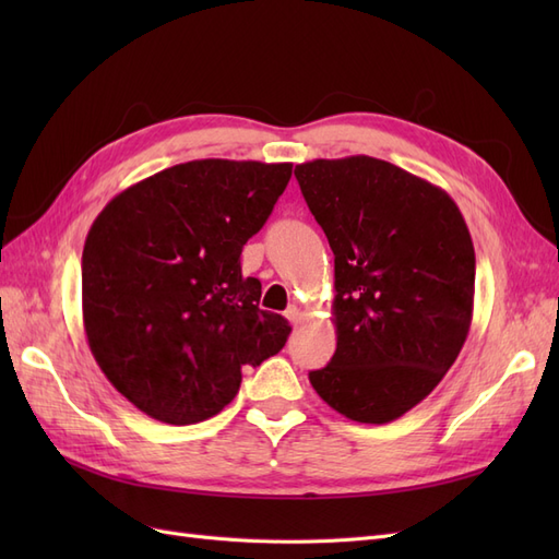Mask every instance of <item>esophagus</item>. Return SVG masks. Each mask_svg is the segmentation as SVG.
I'll list each match as a JSON object with an SVG mask.
<instances>
[{"label": "esophagus", "mask_w": 559, "mask_h": 559, "mask_svg": "<svg viewBox=\"0 0 559 559\" xmlns=\"http://www.w3.org/2000/svg\"><path fill=\"white\" fill-rule=\"evenodd\" d=\"M284 317H286V319H289V321H292V324L296 326V324H300V319H302V312H300V310H298L296 306H292L289 310H286V312H284Z\"/></svg>", "instance_id": "obj_1"}]
</instances>
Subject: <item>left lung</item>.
<instances>
[{"mask_svg": "<svg viewBox=\"0 0 559 559\" xmlns=\"http://www.w3.org/2000/svg\"><path fill=\"white\" fill-rule=\"evenodd\" d=\"M294 175L335 257L337 345L310 382L341 415L386 425L427 399L464 347L471 233L443 189L380 158H319Z\"/></svg>", "mask_w": 559, "mask_h": 559, "instance_id": "obj_1", "label": "left lung"}]
</instances>
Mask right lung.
<instances>
[{"instance_id": "right-lung-1", "label": "right lung", "mask_w": 559, "mask_h": 559, "mask_svg": "<svg viewBox=\"0 0 559 559\" xmlns=\"http://www.w3.org/2000/svg\"><path fill=\"white\" fill-rule=\"evenodd\" d=\"M292 163L191 160L118 193L81 259L83 329L97 366L134 408L195 425L235 399L292 333L259 308L240 253L292 179Z\"/></svg>"}]
</instances>
